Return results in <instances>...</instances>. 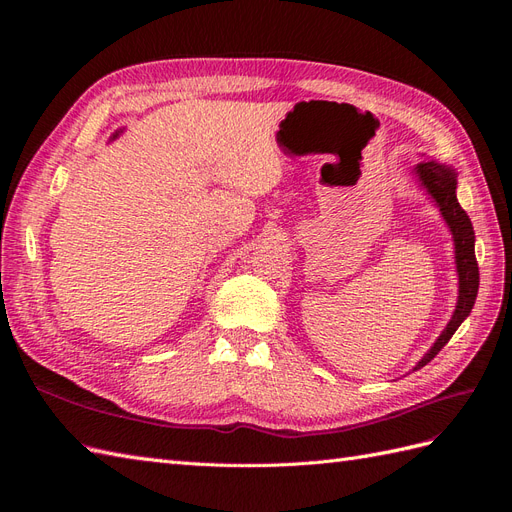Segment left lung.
Returning <instances> with one entry per match:
<instances>
[{"label": "left lung", "instance_id": "8db88e82", "mask_svg": "<svg viewBox=\"0 0 512 512\" xmlns=\"http://www.w3.org/2000/svg\"><path fill=\"white\" fill-rule=\"evenodd\" d=\"M412 173L416 177L418 188H423L425 194L431 198V203H436L440 209L442 220L446 222L448 230L453 235L455 245V269H457V305L453 318L448 320L440 337L433 342V346L425 352L421 361L414 365L412 371L425 367L433 356H436L446 344L448 339L455 335V331L461 327V322L466 320L472 312L476 294H478V262L474 254V228L468 218V213L461 209L457 200V175L451 166L440 164L436 160H421Z\"/></svg>", "mask_w": 512, "mask_h": 512}]
</instances>
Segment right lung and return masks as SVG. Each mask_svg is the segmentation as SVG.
Masks as SVG:
<instances>
[{
	"instance_id": "obj_1",
	"label": "right lung",
	"mask_w": 512,
	"mask_h": 512,
	"mask_svg": "<svg viewBox=\"0 0 512 512\" xmlns=\"http://www.w3.org/2000/svg\"><path fill=\"white\" fill-rule=\"evenodd\" d=\"M121 132H123V130H115V134H113V138H111V141H115V138H117V136H119Z\"/></svg>"
}]
</instances>
